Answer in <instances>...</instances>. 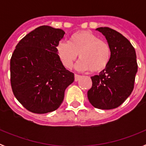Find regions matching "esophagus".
Masks as SVG:
<instances>
[{"instance_id":"obj_1","label":"esophagus","mask_w":146,"mask_h":146,"mask_svg":"<svg viewBox=\"0 0 146 146\" xmlns=\"http://www.w3.org/2000/svg\"><path fill=\"white\" fill-rule=\"evenodd\" d=\"M80 78V75H79V74H74V80L75 81L79 80Z\"/></svg>"}]
</instances>
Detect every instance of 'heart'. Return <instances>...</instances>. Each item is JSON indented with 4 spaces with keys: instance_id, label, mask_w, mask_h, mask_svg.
<instances>
[{
    "instance_id": "heart-1",
    "label": "heart",
    "mask_w": 146,
    "mask_h": 146,
    "mask_svg": "<svg viewBox=\"0 0 146 146\" xmlns=\"http://www.w3.org/2000/svg\"><path fill=\"white\" fill-rule=\"evenodd\" d=\"M57 54L62 64L70 69L77 59H80L77 68L97 73L106 69L111 58V48L109 44L100 39L89 31L76 32L69 37L68 42L58 44Z\"/></svg>"
}]
</instances>
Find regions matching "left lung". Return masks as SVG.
<instances>
[{"label":"left lung","instance_id":"obj_1","mask_svg":"<svg viewBox=\"0 0 146 146\" xmlns=\"http://www.w3.org/2000/svg\"><path fill=\"white\" fill-rule=\"evenodd\" d=\"M106 38L111 48V58L106 69L91 77L92 87L88 98L94 108L111 110L119 107L134 88L137 63L135 50L118 31L108 28H96Z\"/></svg>","mask_w":146,"mask_h":146}]
</instances>
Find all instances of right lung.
<instances>
[{
    "label": "right lung",
    "instance_id": "right-lung-1",
    "mask_svg": "<svg viewBox=\"0 0 146 146\" xmlns=\"http://www.w3.org/2000/svg\"><path fill=\"white\" fill-rule=\"evenodd\" d=\"M65 32L42 25L20 40L10 60L13 94L25 109L44 114L60 107L64 92L74 80L58 56Z\"/></svg>",
    "mask_w": 146,
    "mask_h": 146
}]
</instances>
